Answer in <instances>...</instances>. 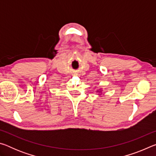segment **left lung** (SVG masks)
Listing matches in <instances>:
<instances>
[{
    "label": "left lung",
    "instance_id": "1",
    "mask_svg": "<svg viewBox=\"0 0 156 156\" xmlns=\"http://www.w3.org/2000/svg\"><path fill=\"white\" fill-rule=\"evenodd\" d=\"M98 91H97V92H98ZM100 91H99V92H100Z\"/></svg>",
    "mask_w": 156,
    "mask_h": 156
}]
</instances>
